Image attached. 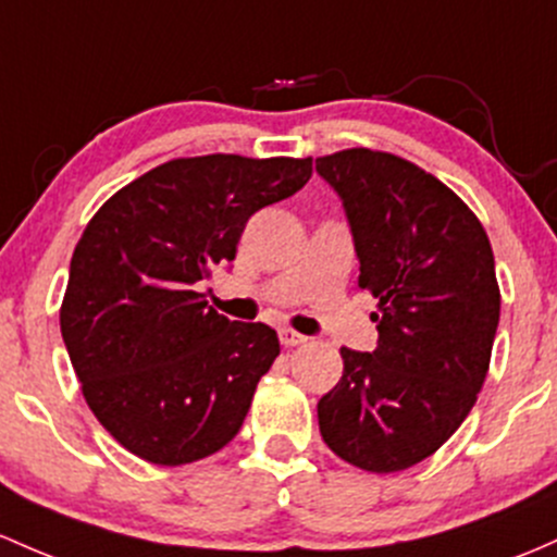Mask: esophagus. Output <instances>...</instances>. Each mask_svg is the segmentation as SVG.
I'll return each instance as SVG.
<instances>
[{
	"label": "esophagus",
	"instance_id": "esophagus-1",
	"mask_svg": "<svg viewBox=\"0 0 557 557\" xmlns=\"http://www.w3.org/2000/svg\"><path fill=\"white\" fill-rule=\"evenodd\" d=\"M307 335H301V333H296V330H290V327H283L280 330V344H283L285 348H293V346H304L307 344Z\"/></svg>",
	"mask_w": 557,
	"mask_h": 557
}]
</instances>
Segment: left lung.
Segmentation results:
<instances>
[{
  "label": "left lung",
  "instance_id": "left-lung-1",
  "mask_svg": "<svg viewBox=\"0 0 557 557\" xmlns=\"http://www.w3.org/2000/svg\"><path fill=\"white\" fill-rule=\"evenodd\" d=\"M317 174L344 200L357 283L377 298L375 351L341 348L320 433L341 460L396 473L431 457L479 399L499 322L494 253L475 213L405 158L351 148L317 158Z\"/></svg>",
  "mask_w": 557,
  "mask_h": 557
}]
</instances>
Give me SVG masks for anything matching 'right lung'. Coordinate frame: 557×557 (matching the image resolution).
<instances>
[{
	"instance_id": "right-lung-1",
	"label": "right lung",
	"mask_w": 557,
	"mask_h": 557,
	"mask_svg": "<svg viewBox=\"0 0 557 557\" xmlns=\"http://www.w3.org/2000/svg\"><path fill=\"white\" fill-rule=\"evenodd\" d=\"M309 176L311 158H174L89 219L60 333L89 409L132 455L187 466L237 436L280 341L206 307L198 288L235 259L248 219Z\"/></svg>"
}]
</instances>
